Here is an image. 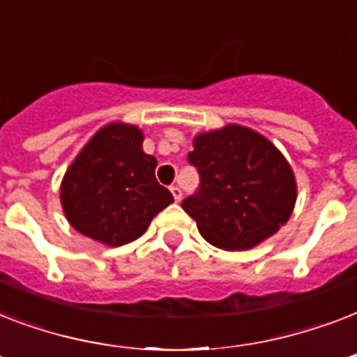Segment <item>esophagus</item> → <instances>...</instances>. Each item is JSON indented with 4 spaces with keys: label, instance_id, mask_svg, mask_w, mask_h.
I'll use <instances>...</instances> for the list:
<instances>
[{
    "label": "esophagus",
    "instance_id": "1",
    "mask_svg": "<svg viewBox=\"0 0 357 357\" xmlns=\"http://www.w3.org/2000/svg\"><path fill=\"white\" fill-rule=\"evenodd\" d=\"M170 192H172L174 200H176V202L181 200V189H179V187H176V185H172V187H170Z\"/></svg>",
    "mask_w": 357,
    "mask_h": 357
}]
</instances>
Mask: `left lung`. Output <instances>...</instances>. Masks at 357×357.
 Listing matches in <instances>:
<instances>
[{
  "mask_svg": "<svg viewBox=\"0 0 357 357\" xmlns=\"http://www.w3.org/2000/svg\"><path fill=\"white\" fill-rule=\"evenodd\" d=\"M189 162L200 190L183 200L207 243L228 252L250 250L285 226L296 204V178L265 135L238 123L198 133Z\"/></svg>",
  "mask_w": 357,
  "mask_h": 357,
  "instance_id": "left-lung-1",
  "label": "left lung"
}]
</instances>
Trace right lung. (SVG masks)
<instances>
[{
  "label": "right lung",
  "instance_id": "right-lung-1",
  "mask_svg": "<svg viewBox=\"0 0 357 357\" xmlns=\"http://www.w3.org/2000/svg\"><path fill=\"white\" fill-rule=\"evenodd\" d=\"M142 142L140 128L109 122L70 162L59 196L75 231L105 246H122L172 204L170 190L157 183V159L144 153Z\"/></svg>",
  "mask_w": 357,
  "mask_h": 357
}]
</instances>
